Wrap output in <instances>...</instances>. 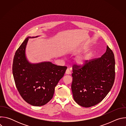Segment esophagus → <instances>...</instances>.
I'll return each instance as SVG.
<instances>
[{
    "instance_id": "34e87169",
    "label": "esophagus",
    "mask_w": 126,
    "mask_h": 126,
    "mask_svg": "<svg viewBox=\"0 0 126 126\" xmlns=\"http://www.w3.org/2000/svg\"><path fill=\"white\" fill-rule=\"evenodd\" d=\"M65 73H66V74H67V75H69V74H71V71H70V70L69 69H67L66 70V71Z\"/></svg>"
}]
</instances>
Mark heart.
<instances>
[{
    "label": "heart",
    "instance_id": "b5f03b06",
    "mask_svg": "<svg viewBox=\"0 0 126 126\" xmlns=\"http://www.w3.org/2000/svg\"><path fill=\"white\" fill-rule=\"evenodd\" d=\"M92 56V53H88L85 54L77 57L75 59V63L78 66H83L85 65L90 60Z\"/></svg>",
    "mask_w": 126,
    "mask_h": 126
}]
</instances>
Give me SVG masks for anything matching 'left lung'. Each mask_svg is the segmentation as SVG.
Returning a JSON list of instances; mask_svg holds the SVG:
<instances>
[{"instance_id": "1", "label": "left lung", "mask_w": 126, "mask_h": 126, "mask_svg": "<svg viewBox=\"0 0 126 126\" xmlns=\"http://www.w3.org/2000/svg\"><path fill=\"white\" fill-rule=\"evenodd\" d=\"M115 66L114 53L108 46L100 58L90 60L82 67L74 65L71 89L75 101L85 108L101 102L114 84Z\"/></svg>"}]
</instances>
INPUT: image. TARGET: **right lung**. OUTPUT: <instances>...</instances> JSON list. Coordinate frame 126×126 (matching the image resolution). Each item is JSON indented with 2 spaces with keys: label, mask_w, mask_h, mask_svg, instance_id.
Masks as SVG:
<instances>
[{
  "label": "right lung",
  "mask_w": 126,
  "mask_h": 126,
  "mask_svg": "<svg viewBox=\"0 0 126 126\" xmlns=\"http://www.w3.org/2000/svg\"><path fill=\"white\" fill-rule=\"evenodd\" d=\"M27 37L15 52L12 73L16 87L22 98L34 106L45 105L52 98L55 87L63 77L67 67L51 62L31 63L26 56Z\"/></svg>",
  "instance_id": "1"
}]
</instances>
